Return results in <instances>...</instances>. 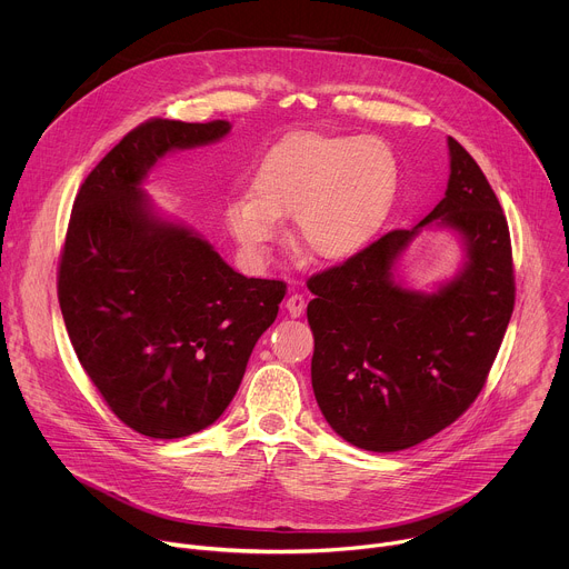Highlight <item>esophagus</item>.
<instances>
[{"label":"esophagus","instance_id":"34e87169","mask_svg":"<svg viewBox=\"0 0 569 569\" xmlns=\"http://www.w3.org/2000/svg\"><path fill=\"white\" fill-rule=\"evenodd\" d=\"M286 308H288V312L292 317H299L303 312V308H306V299L299 292H290V297L286 299Z\"/></svg>","mask_w":569,"mask_h":569}]
</instances>
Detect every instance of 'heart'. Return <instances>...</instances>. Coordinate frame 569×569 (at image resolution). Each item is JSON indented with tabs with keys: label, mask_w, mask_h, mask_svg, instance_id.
Listing matches in <instances>:
<instances>
[{
	"label": "heart",
	"mask_w": 569,
	"mask_h": 569,
	"mask_svg": "<svg viewBox=\"0 0 569 569\" xmlns=\"http://www.w3.org/2000/svg\"><path fill=\"white\" fill-rule=\"evenodd\" d=\"M398 189V161L378 137L292 132L274 143L250 180V196L224 209L233 240L261 263L279 220L292 216L290 236L319 261L358 254L385 222Z\"/></svg>",
	"instance_id": "b5f03b06"
}]
</instances>
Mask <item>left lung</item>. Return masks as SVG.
I'll return each instance as SVG.
<instances>
[{"mask_svg": "<svg viewBox=\"0 0 569 569\" xmlns=\"http://www.w3.org/2000/svg\"><path fill=\"white\" fill-rule=\"evenodd\" d=\"M446 198L308 279L315 299L312 391L329 426L371 452L412 448L455 423L479 396L516 303L507 216L477 161L448 137ZM435 219L460 233L467 263L435 293L392 281V263Z\"/></svg>", "mask_w": 569, "mask_h": 569, "instance_id": "obj_1", "label": "left lung"}]
</instances>
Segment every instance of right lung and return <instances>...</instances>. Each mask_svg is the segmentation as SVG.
Segmentation results:
<instances>
[{
  "label": "right lung",
  "mask_w": 569,
  "mask_h": 569,
  "mask_svg": "<svg viewBox=\"0 0 569 569\" xmlns=\"http://www.w3.org/2000/svg\"><path fill=\"white\" fill-rule=\"evenodd\" d=\"M229 128L139 123L80 184L67 224L58 301L71 347L117 419L150 439L189 437L227 410L286 295L154 216L139 189L159 157Z\"/></svg>",
  "instance_id": "1"
}]
</instances>
